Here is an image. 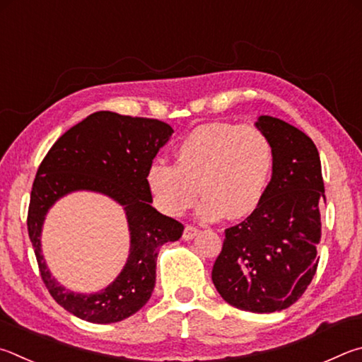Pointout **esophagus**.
<instances>
[{
    "label": "esophagus",
    "mask_w": 362,
    "mask_h": 362,
    "mask_svg": "<svg viewBox=\"0 0 362 362\" xmlns=\"http://www.w3.org/2000/svg\"><path fill=\"white\" fill-rule=\"evenodd\" d=\"M197 232H199L197 227L187 224L185 232H182V238H185V240H192L195 235H197Z\"/></svg>",
    "instance_id": "esophagus-1"
}]
</instances>
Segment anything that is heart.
I'll use <instances>...</instances> for the list:
<instances>
[{
    "instance_id": "b5f03b06",
    "label": "heart",
    "mask_w": 362,
    "mask_h": 362,
    "mask_svg": "<svg viewBox=\"0 0 362 362\" xmlns=\"http://www.w3.org/2000/svg\"><path fill=\"white\" fill-rule=\"evenodd\" d=\"M176 163L154 160L146 186L154 205L167 216H181L199 197L200 216L240 219L251 214L267 194L275 171V148L255 124L213 122L181 139ZM201 191H198V186Z\"/></svg>"
}]
</instances>
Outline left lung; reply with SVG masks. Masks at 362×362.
Wrapping results in <instances>:
<instances>
[{
    "instance_id": "left-lung-1",
    "label": "left lung",
    "mask_w": 362,
    "mask_h": 362,
    "mask_svg": "<svg viewBox=\"0 0 362 362\" xmlns=\"http://www.w3.org/2000/svg\"><path fill=\"white\" fill-rule=\"evenodd\" d=\"M256 125L274 143V177L261 205L226 229L211 278L232 307L272 313L299 300L313 280L326 195L312 139L272 116H261Z\"/></svg>"
}]
</instances>
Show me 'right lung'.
Returning a JSON list of instances; mask_svg holds the SVG:
<instances>
[{
  "mask_svg": "<svg viewBox=\"0 0 362 362\" xmlns=\"http://www.w3.org/2000/svg\"><path fill=\"white\" fill-rule=\"evenodd\" d=\"M173 129L149 117L98 111L57 139L37 168L28 206V235L37 267L54 300L88 322H117L146 305L156 286L160 246L176 242L185 226L163 216L146 186V171ZM73 190H95L124 206L131 230V255L121 275L95 295H74L54 281L40 255V229L48 208Z\"/></svg>",
  "mask_w": 362,
  "mask_h": 362,
  "instance_id": "right-lung-1",
  "label": "right lung"
}]
</instances>
